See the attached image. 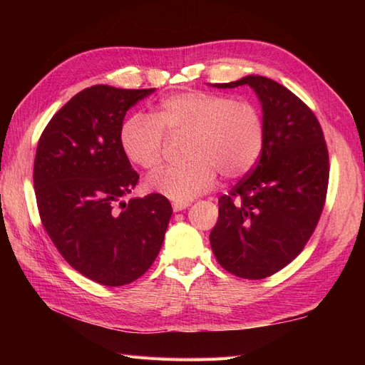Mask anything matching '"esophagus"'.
<instances>
[{
  "instance_id": "1",
  "label": "esophagus",
  "mask_w": 365,
  "mask_h": 365,
  "mask_svg": "<svg viewBox=\"0 0 365 365\" xmlns=\"http://www.w3.org/2000/svg\"><path fill=\"white\" fill-rule=\"evenodd\" d=\"M190 207V202H173V208L174 212H182L185 208Z\"/></svg>"
}]
</instances>
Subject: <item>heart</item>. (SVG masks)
Wrapping results in <instances>:
<instances>
[{
	"label": "heart",
	"instance_id": "heart-1",
	"mask_svg": "<svg viewBox=\"0 0 365 365\" xmlns=\"http://www.w3.org/2000/svg\"><path fill=\"white\" fill-rule=\"evenodd\" d=\"M166 133L191 136L185 166L158 169L147 178L153 192L188 202L213 188L216 175L238 178L257 163L265 127L260 111L250 102L202 91L166 97L152 115L133 114L122 123L119 143L125 157L144 169L157 168Z\"/></svg>",
	"mask_w": 365,
	"mask_h": 365
}]
</instances>
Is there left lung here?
Instances as JSON below:
<instances>
[{
    "label": "left lung",
    "mask_w": 365,
    "mask_h": 365,
    "mask_svg": "<svg viewBox=\"0 0 365 365\" xmlns=\"http://www.w3.org/2000/svg\"><path fill=\"white\" fill-rule=\"evenodd\" d=\"M262 105L265 138L257 165L220 197L210 245L220 265L245 279L277 273L314 234L327 197L329 158L319 120L301 100L267 76L247 75Z\"/></svg>",
    "instance_id": "left-lung-1"
}]
</instances>
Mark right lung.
Segmentation results:
<instances>
[{"label": "right lung", "mask_w": 365, "mask_h": 365, "mask_svg": "<svg viewBox=\"0 0 365 365\" xmlns=\"http://www.w3.org/2000/svg\"><path fill=\"white\" fill-rule=\"evenodd\" d=\"M153 91L84 89L53 115L37 144L34 190L46 234L68 265L108 287L133 282L152 267L173 215L158 192L123 200L139 175L119 133L130 108Z\"/></svg>", "instance_id": "add662e5"}]
</instances>
